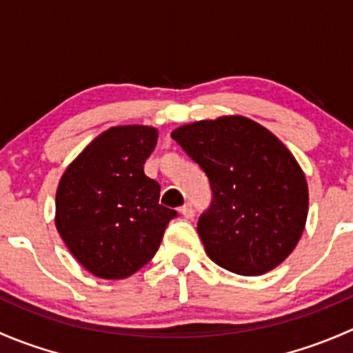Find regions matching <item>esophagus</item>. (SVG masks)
<instances>
[{
    "label": "esophagus",
    "instance_id": "obj_1",
    "mask_svg": "<svg viewBox=\"0 0 353 353\" xmlns=\"http://www.w3.org/2000/svg\"><path fill=\"white\" fill-rule=\"evenodd\" d=\"M179 212H181V215H183L184 219H188V220L193 219V216H194V210H193V206H191V203H186L184 206H181Z\"/></svg>",
    "mask_w": 353,
    "mask_h": 353
}]
</instances>
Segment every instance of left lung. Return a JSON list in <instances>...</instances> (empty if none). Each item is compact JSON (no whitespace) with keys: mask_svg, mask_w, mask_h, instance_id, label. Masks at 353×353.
Wrapping results in <instances>:
<instances>
[{"mask_svg":"<svg viewBox=\"0 0 353 353\" xmlns=\"http://www.w3.org/2000/svg\"><path fill=\"white\" fill-rule=\"evenodd\" d=\"M170 137L208 176L212 203L198 220L206 254L244 276L279 266L309 208L305 176L285 145L243 116L184 124Z\"/></svg>","mask_w":353,"mask_h":353,"instance_id":"1","label":"left lung"}]
</instances>
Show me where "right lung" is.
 <instances>
[{
    "instance_id": "add662e5",
    "label": "right lung",
    "mask_w": 353,
    "mask_h": 353,
    "mask_svg": "<svg viewBox=\"0 0 353 353\" xmlns=\"http://www.w3.org/2000/svg\"><path fill=\"white\" fill-rule=\"evenodd\" d=\"M157 138L152 126L109 128L59 181L56 229L77 261L99 279H126L147 265L177 216L159 203V183L145 176Z\"/></svg>"
}]
</instances>
